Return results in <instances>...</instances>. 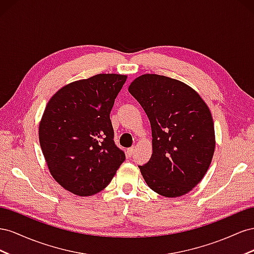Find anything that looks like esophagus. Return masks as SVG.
I'll return each instance as SVG.
<instances>
[{
	"label": "esophagus",
	"instance_id": "esophagus-1",
	"mask_svg": "<svg viewBox=\"0 0 254 254\" xmlns=\"http://www.w3.org/2000/svg\"><path fill=\"white\" fill-rule=\"evenodd\" d=\"M134 153H135V149H134V148H129V149H127V156L131 157Z\"/></svg>",
	"mask_w": 254,
	"mask_h": 254
}]
</instances>
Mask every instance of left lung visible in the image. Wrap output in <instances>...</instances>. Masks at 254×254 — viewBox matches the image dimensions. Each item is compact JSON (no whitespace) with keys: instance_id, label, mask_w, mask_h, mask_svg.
<instances>
[{"instance_id":"obj_1","label":"left lung","mask_w":254,"mask_h":254,"mask_svg":"<svg viewBox=\"0 0 254 254\" xmlns=\"http://www.w3.org/2000/svg\"><path fill=\"white\" fill-rule=\"evenodd\" d=\"M128 91L151 123L152 155L139 166L146 183L166 198L190 192L205 176L215 151L208 106L190 86L165 75L142 74Z\"/></svg>"}]
</instances>
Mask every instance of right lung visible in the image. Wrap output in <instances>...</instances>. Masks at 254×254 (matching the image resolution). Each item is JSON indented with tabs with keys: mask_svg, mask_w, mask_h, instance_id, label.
Instances as JSON below:
<instances>
[{
	"mask_svg": "<svg viewBox=\"0 0 254 254\" xmlns=\"http://www.w3.org/2000/svg\"><path fill=\"white\" fill-rule=\"evenodd\" d=\"M127 75L102 73L72 82L49 100L39 142L54 180L81 197L103 190L126 155L114 142L110 114Z\"/></svg>",
	"mask_w": 254,
	"mask_h": 254,
	"instance_id": "add662e5",
	"label": "right lung"
}]
</instances>
